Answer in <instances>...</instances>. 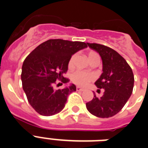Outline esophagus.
I'll return each instance as SVG.
<instances>
[{
	"instance_id": "1",
	"label": "esophagus",
	"mask_w": 148,
	"mask_h": 148,
	"mask_svg": "<svg viewBox=\"0 0 148 148\" xmlns=\"http://www.w3.org/2000/svg\"><path fill=\"white\" fill-rule=\"evenodd\" d=\"M76 90H77V91H81V92H82V91H84V89L81 88V87H76Z\"/></svg>"
}]
</instances>
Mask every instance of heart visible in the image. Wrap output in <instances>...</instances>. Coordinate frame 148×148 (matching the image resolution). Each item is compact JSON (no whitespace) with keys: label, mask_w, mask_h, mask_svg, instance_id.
Listing matches in <instances>:
<instances>
[{"label":"heart","mask_w":148,"mask_h":148,"mask_svg":"<svg viewBox=\"0 0 148 148\" xmlns=\"http://www.w3.org/2000/svg\"><path fill=\"white\" fill-rule=\"evenodd\" d=\"M87 57H88V60L90 61V62L93 61L95 58H99V56L98 55V53H96L95 52H93V51H91V52L88 53ZM75 58V55H73V56H71V58H70V61H69V63H68V66L70 68L73 66ZM93 79L94 76L92 74H91L90 73H87V72L80 71V70L73 73V75H71L72 82L75 84H76V85L82 86V87L87 85L89 82L92 81Z\"/></svg>","instance_id":"1"}]
</instances>
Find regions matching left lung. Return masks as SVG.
Listing matches in <instances>:
<instances>
[{"label": "left lung", "instance_id": "8db88e82", "mask_svg": "<svg viewBox=\"0 0 148 148\" xmlns=\"http://www.w3.org/2000/svg\"><path fill=\"white\" fill-rule=\"evenodd\" d=\"M95 50L102 60V74L95 82L99 88L104 90L100 98L94 95L86 103L87 110L99 118H109L119 112L133 92L134 75L125 59L116 51L104 45L87 43Z\"/></svg>", "mask_w": 148, "mask_h": 148}]
</instances>
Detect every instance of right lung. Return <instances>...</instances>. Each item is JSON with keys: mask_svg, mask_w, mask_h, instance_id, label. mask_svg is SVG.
Instances as JSON below:
<instances>
[{"mask_svg": "<svg viewBox=\"0 0 148 148\" xmlns=\"http://www.w3.org/2000/svg\"><path fill=\"white\" fill-rule=\"evenodd\" d=\"M86 47L84 42L50 39L38 46L26 58L22 66V86L29 103L38 113L49 116L64 109L68 95L76 87L71 84L61 90L53 87L57 81L69 82L64 77L69 61L73 54Z\"/></svg>", "mask_w": 148, "mask_h": 148, "instance_id": "1", "label": "right lung"}]
</instances>
